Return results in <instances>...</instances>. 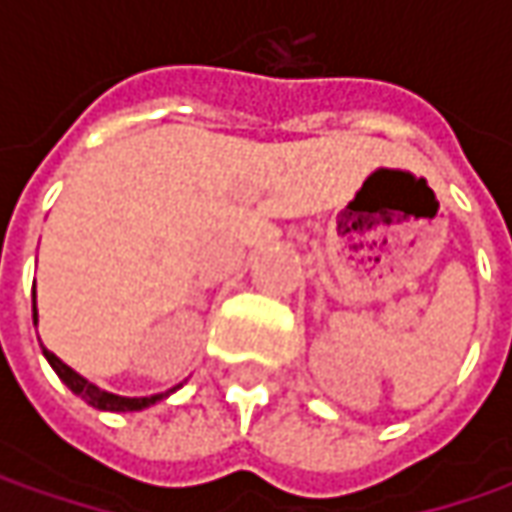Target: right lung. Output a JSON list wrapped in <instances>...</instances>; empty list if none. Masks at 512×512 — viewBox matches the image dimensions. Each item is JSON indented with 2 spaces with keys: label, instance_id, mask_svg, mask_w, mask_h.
Listing matches in <instances>:
<instances>
[{
  "label": "right lung",
  "instance_id": "right-lung-1",
  "mask_svg": "<svg viewBox=\"0 0 512 512\" xmlns=\"http://www.w3.org/2000/svg\"><path fill=\"white\" fill-rule=\"evenodd\" d=\"M36 322H39V313H36V285H33V325H36ZM42 353H45V359L50 362V367L56 370V376L68 384L79 399H85V402H88L90 407H96V410H108V413H133V410H145L150 404L168 399L170 393H176V390L182 387V384H176V387H170L165 393H156V396H116V393L102 390L99 384L88 382L85 376H79V373L62 362L56 353H50L48 347H42Z\"/></svg>",
  "mask_w": 512,
  "mask_h": 512
}]
</instances>
